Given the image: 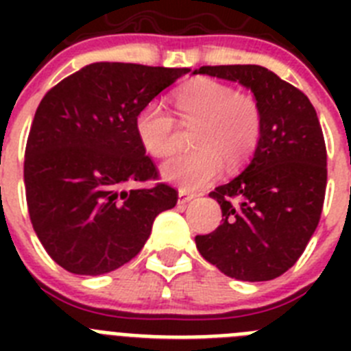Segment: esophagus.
<instances>
[{
  "instance_id": "34e87169",
  "label": "esophagus",
  "mask_w": 351,
  "mask_h": 351,
  "mask_svg": "<svg viewBox=\"0 0 351 351\" xmlns=\"http://www.w3.org/2000/svg\"><path fill=\"white\" fill-rule=\"evenodd\" d=\"M195 197H197V195L191 193V191H188V190H184V188H181V190H179V200H178V202L181 204V206H184V204H188L190 200H193Z\"/></svg>"
}]
</instances>
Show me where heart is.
<instances>
[{
  "mask_svg": "<svg viewBox=\"0 0 351 351\" xmlns=\"http://www.w3.org/2000/svg\"><path fill=\"white\" fill-rule=\"evenodd\" d=\"M173 110L182 125H197L195 149L173 154L163 163L167 181L197 190L213 181L225 163H246L262 137V107L250 93L213 79H197L173 93ZM135 132L151 156H167L176 147V119L163 105L151 101L135 117Z\"/></svg>",
  "mask_w": 351,
  "mask_h": 351,
  "instance_id": "b5f03b06",
  "label": "heart"
}]
</instances>
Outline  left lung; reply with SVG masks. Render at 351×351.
<instances>
[{
    "label": "left lung",
    "instance_id": "obj_1",
    "mask_svg": "<svg viewBox=\"0 0 351 351\" xmlns=\"http://www.w3.org/2000/svg\"><path fill=\"white\" fill-rule=\"evenodd\" d=\"M193 73L243 84L262 107L253 160L209 193L221 206L223 223L195 237L197 250L235 280H274L299 260L320 221L327 188L320 121L308 96L258 64L200 66Z\"/></svg>",
    "mask_w": 351,
    "mask_h": 351
}]
</instances>
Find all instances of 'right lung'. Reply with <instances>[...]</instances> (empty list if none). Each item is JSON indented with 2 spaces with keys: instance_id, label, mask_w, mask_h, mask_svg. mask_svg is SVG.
<instances>
[{
  "instance_id": "add662e5",
  "label": "right lung",
  "mask_w": 351,
  "mask_h": 351,
  "mask_svg": "<svg viewBox=\"0 0 351 351\" xmlns=\"http://www.w3.org/2000/svg\"><path fill=\"white\" fill-rule=\"evenodd\" d=\"M190 68L93 63L43 96L29 130L24 184L31 225L68 272L98 276L141 253L158 214L178 204L135 132L141 108Z\"/></svg>"
}]
</instances>
